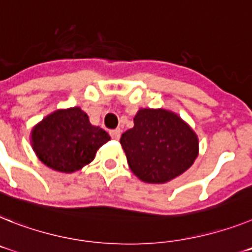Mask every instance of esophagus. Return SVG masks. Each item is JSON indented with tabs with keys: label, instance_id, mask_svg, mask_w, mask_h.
Instances as JSON below:
<instances>
[{
	"label": "esophagus",
	"instance_id": "34e87169",
	"mask_svg": "<svg viewBox=\"0 0 252 252\" xmlns=\"http://www.w3.org/2000/svg\"><path fill=\"white\" fill-rule=\"evenodd\" d=\"M120 134H122V130L120 129L110 130V136H111V138L113 139H115V141H118V139L120 138Z\"/></svg>",
	"mask_w": 252,
	"mask_h": 252
}]
</instances>
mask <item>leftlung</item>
Returning <instances> with one entry per match:
<instances>
[{
	"instance_id": "1",
	"label": "left lung",
	"mask_w": 252,
	"mask_h": 252,
	"mask_svg": "<svg viewBox=\"0 0 252 252\" xmlns=\"http://www.w3.org/2000/svg\"><path fill=\"white\" fill-rule=\"evenodd\" d=\"M120 143L130 170L146 183H166L185 173L198 155V138L177 114L141 109Z\"/></svg>"
}]
</instances>
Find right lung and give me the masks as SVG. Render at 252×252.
I'll use <instances>...</instances> for the list:
<instances>
[{
  "label": "right lung",
  "mask_w": 252,
  "mask_h": 252,
  "mask_svg": "<svg viewBox=\"0 0 252 252\" xmlns=\"http://www.w3.org/2000/svg\"><path fill=\"white\" fill-rule=\"evenodd\" d=\"M110 141L107 132L90 123L80 107L56 110L32 129V147L48 168L77 172L94 158L97 150Z\"/></svg>",
  "instance_id": "obj_1"
}]
</instances>
